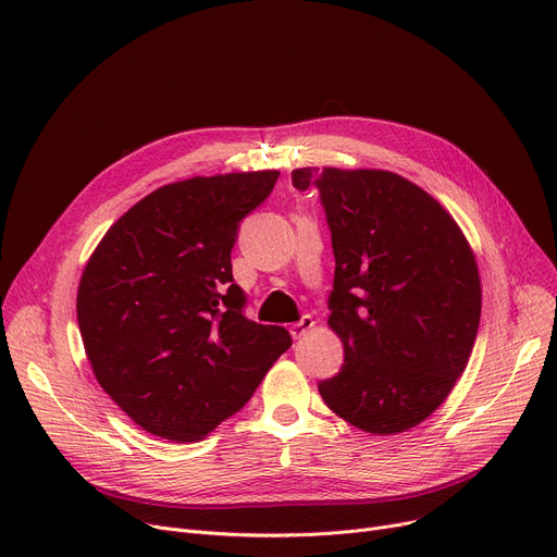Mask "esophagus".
Masks as SVG:
<instances>
[{
  "mask_svg": "<svg viewBox=\"0 0 557 557\" xmlns=\"http://www.w3.org/2000/svg\"><path fill=\"white\" fill-rule=\"evenodd\" d=\"M313 325H315V323H313L311 315H302V318L298 320V323H294V325L288 327V332H290V336H294V338L298 341V338H302Z\"/></svg>",
  "mask_w": 557,
  "mask_h": 557,
  "instance_id": "esophagus-1",
  "label": "esophagus"
}]
</instances>
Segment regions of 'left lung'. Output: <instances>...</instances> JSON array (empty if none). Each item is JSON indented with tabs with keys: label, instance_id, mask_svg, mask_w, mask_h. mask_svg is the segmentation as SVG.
<instances>
[{
	"label": "left lung",
	"instance_id": "obj_1",
	"mask_svg": "<svg viewBox=\"0 0 557 557\" xmlns=\"http://www.w3.org/2000/svg\"><path fill=\"white\" fill-rule=\"evenodd\" d=\"M318 187L334 248L327 325L345 349L320 397L352 426L393 435L418 426L465 372L481 320L474 252L454 216L382 169H296Z\"/></svg>",
	"mask_w": 557,
	"mask_h": 557
}]
</instances>
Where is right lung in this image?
Wrapping results in <instances>:
<instances>
[{
	"instance_id": "right-lung-1",
	"label": "right lung",
	"mask_w": 557,
	"mask_h": 557,
	"mask_svg": "<svg viewBox=\"0 0 557 557\" xmlns=\"http://www.w3.org/2000/svg\"><path fill=\"white\" fill-rule=\"evenodd\" d=\"M280 171L164 185L116 221L87 259L76 318L87 361L122 411L171 443L202 441L252 397L290 347L244 315L230 252Z\"/></svg>"
}]
</instances>
